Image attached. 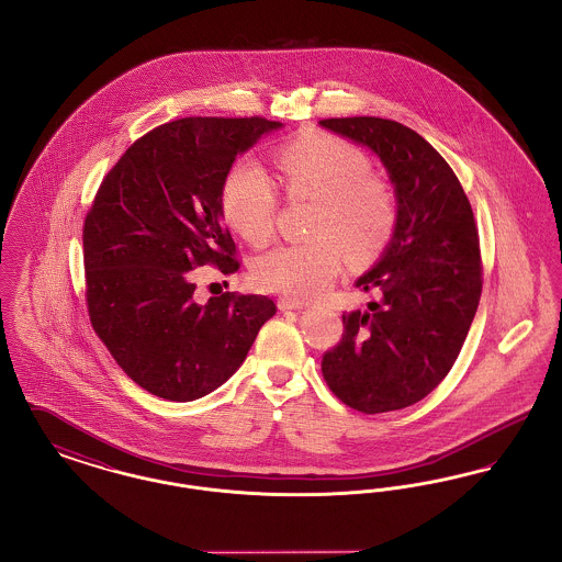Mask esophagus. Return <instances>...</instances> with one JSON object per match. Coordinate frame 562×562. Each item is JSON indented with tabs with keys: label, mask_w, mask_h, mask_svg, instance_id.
<instances>
[{
	"label": "esophagus",
	"mask_w": 562,
	"mask_h": 562,
	"mask_svg": "<svg viewBox=\"0 0 562 562\" xmlns=\"http://www.w3.org/2000/svg\"><path fill=\"white\" fill-rule=\"evenodd\" d=\"M307 303L299 301V299H291V296H280L278 299V310L286 312V310H303Z\"/></svg>",
	"instance_id": "obj_1"
}]
</instances>
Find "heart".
I'll use <instances>...</instances> for the list:
<instances>
[{
  "label": "heart",
  "instance_id": "heart-1",
  "mask_svg": "<svg viewBox=\"0 0 562 562\" xmlns=\"http://www.w3.org/2000/svg\"><path fill=\"white\" fill-rule=\"evenodd\" d=\"M286 195L316 209L301 244H284L252 261V282L269 293L312 299L324 293L349 263H369L390 244L398 223L396 191L371 172V158L346 138L312 133L278 154ZM227 225L252 246L276 232L278 193L268 172L250 160L236 161L221 186Z\"/></svg>",
  "mask_w": 562,
  "mask_h": 562
}]
</instances>
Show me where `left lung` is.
<instances>
[{
    "label": "left lung",
    "instance_id": "8db88e82",
    "mask_svg": "<svg viewBox=\"0 0 562 562\" xmlns=\"http://www.w3.org/2000/svg\"><path fill=\"white\" fill-rule=\"evenodd\" d=\"M321 126L367 145L396 189L398 223L356 286L367 310L344 314V337L322 356L330 392L374 415L426 398L449 374L482 293L481 241L453 168L422 134L383 117H328Z\"/></svg>",
    "mask_w": 562,
    "mask_h": 562
}]
</instances>
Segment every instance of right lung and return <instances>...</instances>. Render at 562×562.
<instances>
[{"label": "right lung", "mask_w": 562, "mask_h": 562, "mask_svg": "<svg viewBox=\"0 0 562 562\" xmlns=\"http://www.w3.org/2000/svg\"><path fill=\"white\" fill-rule=\"evenodd\" d=\"M266 117H181L136 138L83 221L86 303L94 333L136 385L164 401L211 394L240 369L276 314L263 294L195 301L191 269H240L221 186Z\"/></svg>", "instance_id": "right-lung-1"}]
</instances>
